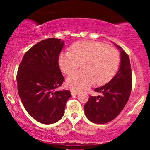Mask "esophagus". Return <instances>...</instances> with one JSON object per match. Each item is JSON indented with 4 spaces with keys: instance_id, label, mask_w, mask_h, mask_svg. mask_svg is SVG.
<instances>
[{
    "instance_id": "esophagus-1",
    "label": "esophagus",
    "mask_w": 150,
    "mask_h": 150,
    "mask_svg": "<svg viewBox=\"0 0 150 150\" xmlns=\"http://www.w3.org/2000/svg\"><path fill=\"white\" fill-rule=\"evenodd\" d=\"M70 92H71V94L73 96H75V95H77V94H78V92H77V91L71 90Z\"/></svg>"
}]
</instances>
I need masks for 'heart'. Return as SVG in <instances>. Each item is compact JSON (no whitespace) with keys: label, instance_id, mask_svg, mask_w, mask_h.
Masks as SVG:
<instances>
[{"label":"heart","instance_id":"obj_1","mask_svg":"<svg viewBox=\"0 0 150 150\" xmlns=\"http://www.w3.org/2000/svg\"><path fill=\"white\" fill-rule=\"evenodd\" d=\"M58 63L63 73H73L82 65V69L67 77V85L75 91L88 88L93 84L104 85L116 74L120 55L116 49L95 41H82L73 44L70 51L59 55Z\"/></svg>","mask_w":150,"mask_h":150}]
</instances>
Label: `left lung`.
<instances>
[{
  "instance_id": "1",
  "label": "left lung",
  "mask_w": 150,
  "mask_h": 150,
  "mask_svg": "<svg viewBox=\"0 0 150 150\" xmlns=\"http://www.w3.org/2000/svg\"><path fill=\"white\" fill-rule=\"evenodd\" d=\"M120 68L114 77L107 84L94 89L101 95L89 96L86 103L85 116L92 123L103 124L114 119L128 102L132 89V71L130 59L120 46Z\"/></svg>"
}]
</instances>
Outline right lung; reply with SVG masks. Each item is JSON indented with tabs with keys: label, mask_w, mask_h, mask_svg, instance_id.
<instances>
[{
	"label": "right lung",
	"mask_w": 150,
	"mask_h": 150,
	"mask_svg": "<svg viewBox=\"0 0 150 150\" xmlns=\"http://www.w3.org/2000/svg\"><path fill=\"white\" fill-rule=\"evenodd\" d=\"M63 46L61 39L41 41L25 53L18 68L17 82L20 99L29 114L43 124L61 120L71 97L70 91L56 90L64 80L58 65Z\"/></svg>",
	"instance_id": "add662e5"
}]
</instances>
